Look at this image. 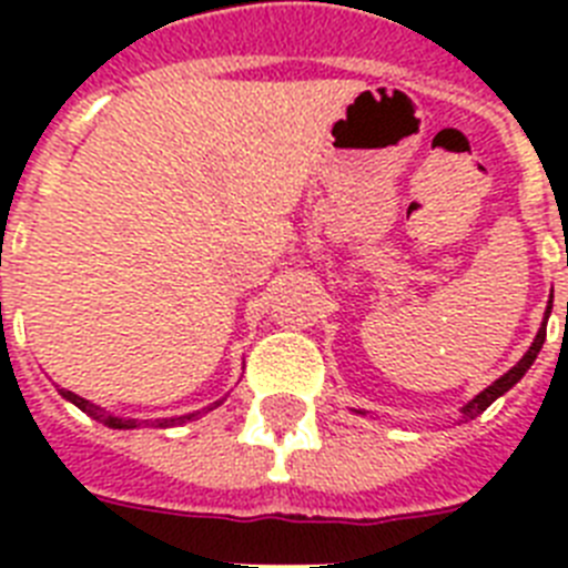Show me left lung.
Masks as SVG:
<instances>
[{
	"label": "left lung",
	"instance_id": "left-lung-1",
	"mask_svg": "<svg viewBox=\"0 0 568 568\" xmlns=\"http://www.w3.org/2000/svg\"><path fill=\"white\" fill-rule=\"evenodd\" d=\"M549 313H551V295H549V307H546V315H544V324H540L538 335H535V341H531V346H529V349H526V353H524V358H520L518 364L511 366L509 373L500 375V378L495 381V384L486 386L484 393L475 395V398H471L469 404H466L464 409H460V413H464L466 418H478V415L484 413L486 406L495 404V400H498L500 395L509 393L511 386L518 384V381L524 378L526 373H529V366L535 364V358H538V353H540V346H544V341H546V321H549ZM358 415H364V413H358Z\"/></svg>",
	"mask_w": 568,
	"mask_h": 568
}]
</instances>
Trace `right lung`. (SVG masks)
I'll use <instances>...</instances> for the list:
<instances>
[{
	"mask_svg": "<svg viewBox=\"0 0 568 568\" xmlns=\"http://www.w3.org/2000/svg\"><path fill=\"white\" fill-rule=\"evenodd\" d=\"M59 395H62L64 400H70V404H77L82 413H88L90 418L99 420V424L110 426V429H139V426H148V420H139V418H122V415H113L108 413V409H102V406L90 404V400H84L82 395L70 393V389H59ZM224 400V398H222ZM222 400H215L213 406H207V409H202V413H210V409H215V406L222 404ZM199 409L195 413H187V415H175V418H159V420H150V426H162V429H168V426H182L187 424V420H195L199 418Z\"/></svg>",
	"mask_w": 568,
	"mask_h": 568,
	"instance_id": "add662e5",
	"label": "right lung"
}]
</instances>
